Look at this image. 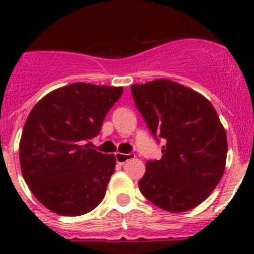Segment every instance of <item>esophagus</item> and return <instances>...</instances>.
I'll return each mask as SVG.
<instances>
[{
	"instance_id": "34e87169",
	"label": "esophagus",
	"mask_w": 254,
	"mask_h": 254,
	"mask_svg": "<svg viewBox=\"0 0 254 254\" xmlns=\"http://www.w3.org/2000/svg\"><path fill=\"white\" fill-rule=\"evenodd\" d=\"M133 158H134V154H122V152H116V161L118 164H125Z\"/></svg>"
}]
</instances>
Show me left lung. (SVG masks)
Segmentation results:
<instances>
[{"instance_id": "obj_1", "label": "left lung", "mask_w": 254, "mask_h": 254, "mask_svg": "<svg viewBox=\"0 0 254 254\" xmlns=\"http://www.w3.org/2000/svg\"><path fill=\"white\" fill-rule=\"evenodd\" d=\"M134 104L161 147L138 182L150 202L183 212L203 202L224 174L226 133L205 96L170 80L132 85Z\"/></svg>"}]
</instances>
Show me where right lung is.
I'll use <instances>...</instances> for the list:
<instances>
[{"mask_svg":"<svg viewBox=\"0 0 254 254\" xmlns=\"http://www.w3.org/2000/svg\"><path fill=\"white\" fill-rule=\"evenodd\" d=\"M123 87L75 82L47 94L31 109L20 140L26 185L48 210L80 216L103 201L116 167L84 141L98 136Z\"/></svg>","mask_w":254,"mask_h":254,"instance_id":"right-lung-1","label":"right lung"}]
</instances>
